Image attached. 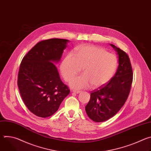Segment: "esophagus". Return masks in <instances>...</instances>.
Here are the masks:
<instances>
[{
    "mask_svg": "<svg viewBox=\"0 0 151 151\" xmlns=\"http://www.w3.org/2000/svg\"><path fill=\"white\" fill-rule=\"evenodd\" d=\"M73 92L78 94V93H81V91H80V90H73Z\"/></svg>",
    "mask_w": 151,
    "mask_h": 151,
    "instance_id": "esophagus-1",
    "label": "esophagus"
}]
</instances>
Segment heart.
I'll return each instance as SVG.
<instances>
[{"instance_id":"heart-1","label":"heart","mask_w":151,"mask_h":151,"mask_svg":"<svg viewBox=\"0 0 151 151\" xmlns=\"http://www.w3.org/2000/svg\"><path fill=\"white\" fill-rule=\"evenodd\" d=\"M117 66L116 57L100 47L84 45L78 47L73 55L69 54L61 63L63 76L69 81L81 69L83 74L70 82L75 89L97 88L108 82L114 76Z\"/></svg>"}]
</instances>
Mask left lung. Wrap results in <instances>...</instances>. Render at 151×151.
Segmentation results:
<instances>
[{"mask_svg":"<svg viewBox=\"0 0 151 151\" xmlns=\"http://www.w3.org/2000/svg\"><path fill=\"white\" fill-rule=\"evenodd\" d=\"M118 54L119 66L114 77L106 84L92 91L85 111L93 121L100 122L114 116L123 106L130 94L133 73L128 54L111 44Z\"/></svg>","mask_w":151,"mask_h":151,"instance_id":"1","label":"left lung"}]
</instances>
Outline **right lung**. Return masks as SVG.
Here are the masks:
<instances>
[{
    "instance_id": "1",
    "label": "right lung",
    "mask_w": 151,
    "mask_h": 151,
    "mask_svg": "<svg viewBox=\"0 0 151 151\" xmlns=\"http://www.w3.org/2000/svg\"><path fill=\"white\" fill-rule=\"evenodd\" d=\"M68 41L63 39L41 40L20 64L17 84L21 98L27 109L39 117L52 115L70 93L51 62L60 61Z\"/></svg>"
}]
</instances>
